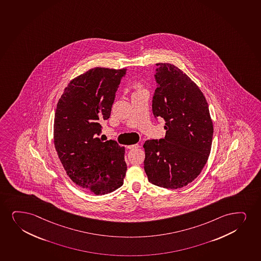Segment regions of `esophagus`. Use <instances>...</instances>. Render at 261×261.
<instances>
[{"mask_svg":"<svg viewBox=\"0 0 261 261\" xmlns=\"http://www.w3.org/2000/svg\"><path fill=\"white\" fill-rule=\"evenodd\" d=\"M126 148H128V149H135V148H140V145L139 144H133V145H128Z\"/></svg>","mask_w":261,"mask_h":261,"instance_id":"esophagus-1","label":"esophagus"}]
</instances>
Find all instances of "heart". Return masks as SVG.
<instances>
[{
	"instance_id": "obj_1",
	"label": "heart",
	"mask_w": 261,
	"mask_h": 261,
	"mask_svg": "<svg viewBox=\"0 0 261 261\" xmlns=\"http://www.w3.org/2000/svg\"><path fill=\"white\" fill-rule=\"evenodd\" d=\"M133 87H134V89L136 90V91H135V93H136V92H139V91L144 90L142 89V85L140 84V83H135V84H134V85H133Z\"/></svg>"
}]
</instances>
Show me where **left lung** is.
Listing matches in <instances>:
<instances>
[{
	"label": "left lung",
	"mask_w": 261,
	"mask_h": 261,
	"mask_svg": "<svg viewBox=\"0 0 261 261\" xmlns=\"http://www.w3.org/2000/svg\"><path fill=\"white\" fill-rule=\"evenodd\" d=\"M156 66L152 111L164 118L166 134L145 142L144 170L154 186L177 189L193 182L208 159L212 119L206 98L187 74L170 63Z\"/></svg>",
	"instance_id": "8db88e82"
}]
</instances>
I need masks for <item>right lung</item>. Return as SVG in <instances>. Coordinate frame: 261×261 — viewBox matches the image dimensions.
<instances>
[{"label": "right lung", "mask_w": 261, "mask_h": 261, "mask_svg": "<svg viewBox=\"0 0 261 261\" xmlns=\"http://www.w3.org/2000/svg\"><path fill=\"white\" fill-rule=\"evenodd\" d=\"M126 68H91L65 88L55 111L54 142L71 180L94 194L112 193L126 176L125 148L97 137Z\"/></svg>", "instance_id": "1"}]
</instances>
